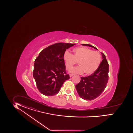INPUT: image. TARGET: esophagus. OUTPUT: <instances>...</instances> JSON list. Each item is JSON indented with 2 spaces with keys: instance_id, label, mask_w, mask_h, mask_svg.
I'll return each mask as SVG.
<instances>
[{
  "instance_id": "34e87169",
  "label": "esophagus",
  "mask_w": 133,
  "mask_h": 133,
  "mask_svg": "<svg viewBox=\"0 0 133 133\" xmlns=\"http://www.w3.org/2000/svg\"><path fill=\"white\" fill-rule=\"evenodd\" d=\"M74 75V74H70V75H69V76H70V77H72Z\"/></svg>"
}]
</instances>
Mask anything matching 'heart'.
<instances>
[{"instance_id":"1","label":"heart","mask_w":133,"mask_h":133,"mask_svg":"<svg viewBox=\"0 0 133 133\" xmlns=\"http://www.w3.org/2000/svg\"><path fill=\"white\" fill-rule=\"evenodd\" d=\"M72 55L68 51L65 52L64 58L65 61L66 69L70 70L73 66L78 62L79 66L73 68L70 72L82 74L85 72L89 75L95 72L101 64V53L93 51L86 47H77L73 50Z\"/></svg>"}]
</instances>
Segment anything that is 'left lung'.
I'll return each instance as SVG.
<instances>
[{
  "mask_svg": "<svg viewBox=\"0 0 133 133\" xmlns=\"http://www.w3.org/2000/svg\"><path fill=\"white\" fill-rule=\"evenodd\" d=\"M97 50L92 45L82 44ZM103 60L99 67L88 77H81L79 83L76 85L77 92L81 98L92 101L98 97L103 92L108 81L109 64L104 54L101 53Z\"/></svg>",
  "mask_w": 133,
  "mask_h": 133,
  "instance_id": "1",
  "label": "left lung"
}]
</instances>
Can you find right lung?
<instances>
[{"label":"right lung","instance_id":"right-lung-1","mask_svg":"<svg viewBox=\"0 0 133 133\" xmlns=\"http://www.w3.org/2000/svg\"><path fill=\"white\" fill-rule=\"evenodd\" d=\"M76 44L57 43L43 50L35 61L33 77L37 88L47 96L56 95L70 78L65 71L64 55Z\"/></svg>","mask_w":133,"mask_h":133}]
</instances>
